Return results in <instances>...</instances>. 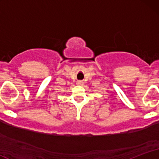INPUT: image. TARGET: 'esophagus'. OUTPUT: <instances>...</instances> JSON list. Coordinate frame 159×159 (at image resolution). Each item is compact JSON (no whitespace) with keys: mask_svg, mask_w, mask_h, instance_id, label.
<instances>
[{"mask_svg":"<svg viewBox=\"0 0 159 159\" xmlns=\"http://www.w3.org/2000/svg\"><path fill=\"white\" fill-rule=\"evenodd\" d=\"M77 84H78V85H83L84 84V81H77Z\"/></svg>","mask_w":159,"mask_h":159,"instance_id":"34e87169","label":"esophagus"}]
</instances>
